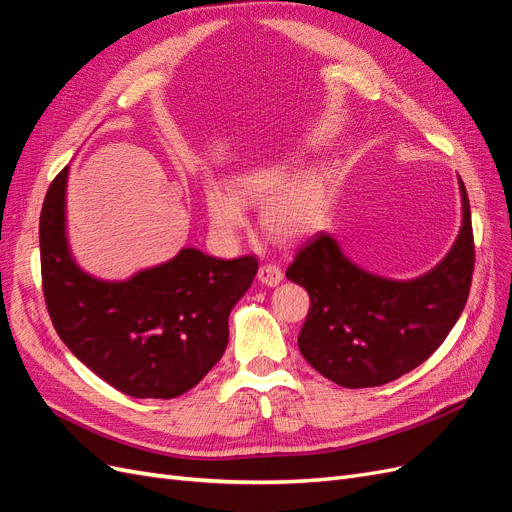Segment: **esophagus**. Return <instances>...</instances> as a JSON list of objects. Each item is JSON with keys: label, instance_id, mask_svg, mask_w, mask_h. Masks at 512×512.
I'll use <instances>...</instances> for the list:
<instances>
[{"label": "esophagus", "instance_id": "1", "mask_svg": "<svg viewBox=\"0 0 512 512\" xmlns=\"http://www.w3.org/2000/svg\"><path fill=\"white\" fill-rule=\"evenodd\" d=\"M282 277H284L282 269L273 265V262H265V265H260L258 269V280L267 286H277L282 282Z\"/></svg>", "mask_w": 512, "mask_h": 512}]
</instances>
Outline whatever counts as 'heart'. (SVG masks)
<instances>
[{
	"label": "heart",
	"instance_id": "heart-1",
	"mask_svg": "<svg viewBox=\"0 0 512 512\" xmlns=\"http://www.w3.org/2000/svg\"><path fill=\"white\" fill-rule=\"evenodd\" d=\"M331 173L307 168L292 177L286 160L260 162L230 177L228 190L209 188L205 203L211 224L222 235H235L245 226V207L260 206V224L277 243H299L324 224L331 205Z\"/></svg>",
	"mask_w": 512,
	"mask_h": 512
}]
</instances>
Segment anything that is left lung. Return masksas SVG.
<instances>
[{"label":"left lung","instance_id":"left-lung-1","mask_svg":"<svg viewBox=\"0 0 512 512\" xmlns=\"http://www.w3.org/2000/svg\"><path fill=\"white\" fill-rule=\"evenodd\" d=\"M459 188V237L440 265L416 280L395 282L359 269L327 232L294 256L286 277L312 301L299 350L324 378L346 389L382 386L425 363L451 333L474 271L470 200L461 179Z\"/></svg>","mask_w":512,"mask_h":512}]
</instances>
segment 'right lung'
Returning a JSON list of instances; mask_svg holds the SVG:
<instances>
[{
    "label": "right lung",
    "instance_id": "right-lung-1",
    "mask_svg": "<svg viewBox=\"0 0 512 512\" xmlns=\"http://www.w3.org/2000/svg\"><path fill=\"white\" fill-rule=\"evenodd\" d=\"M68 166L40 213L42 292L70 352L117 391L173 399L222 359L230 309L252 286L256 256L220 260L185 247L173 260L104 282L76 265L66 239Z\"/></svg>",
    "mask_w": 512,
    "mask_h": 512
}]
</instances>
